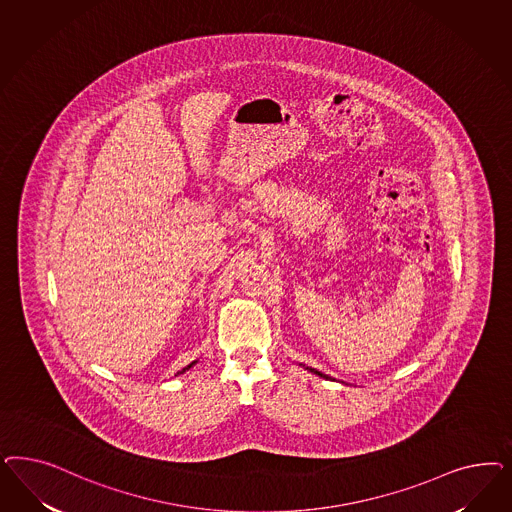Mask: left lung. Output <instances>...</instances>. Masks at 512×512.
I'll return each instance as SVG.
<instances>
[{
    "mask_svg": "<svg viewBox=\"0 0 512 512\" xmlns=\"http://www.w3.org/2000/svg\"><path fill=\"white\" fill-rule=\"evenodd\" d=\"M307 369H309L311 373H314V375H318V377H324V379H328L326 375H322V373H320V371H316V369H311V367H307Z\"/></svg>",
    "mask_w": 512,
    "mask_h": 512,
    "instance_id": "1",
    "label": "left lung"
}]
</instances>
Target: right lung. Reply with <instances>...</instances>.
Instances as JSON below:
<instances>
[{
  "label": "right lung",
  "instance_id": "1",
  "mask_svg": "<svg viewBox=\"0 0 512 512\" xmlns=\"http://www.w3.org/2000/svg\"><path fill=\"white\" fill-rule=\"evenodd\" d=\"M192 365H196V362H192V363H190V365H188V367H184V369H182V371H179V373H177V375H182V373H184V371H188V369H190V367H192Z\"/></svg>",
  "mask_w": 512,
  "mask_h": 512
}]
</instances>
